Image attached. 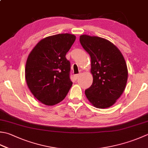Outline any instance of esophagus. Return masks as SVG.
I'll list each match as a JSON object with an SVG mask.
<instances>
[{
	"instance_id": "1",
	"label": "esophagus",
	"mask_w": 148,
	"mask_h": 148,
	"mask_svg": "<svg viewBox=\"0 0 148 148\" xmlns=\"http://www.w3.org/2000/svg\"><path fill=\"white\" fill-rule=\"evenodd\" d=\"M79 75H80V74H76V75H74V79H77V78H78V77L79 76Z\"/></svg>"
}]
</instances>
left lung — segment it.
Listing matches in <instances>:
<instances>
[{"label": "left lung", "instance_id": "obj_1", "mask_svg": "<svg viewBox=\"0 0 148 148\" xmlns=\"http://www.w3.org/2000/svg\"><path fill=\"white\" fill-rule=\"evenodd\" d=\"M81 45L91 58L93 83L85 95L97 108L112 106L121 97L128 79V69L122 53L108 40L83 34Z\"/></svg>", "mask_w": 148, "mask_h": 148}]
</instances>
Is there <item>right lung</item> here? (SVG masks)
I'll use <instances>...</instances> for the list:
<instances>
[{"mask_svg": "<svg viewBox=\"0 0 148 148\" xmlns=\"http://www.w3.org/2000/svg\"><path fill=\"white\" fill-rule=\"evenodd\" d=\"M76 40L65 33L40 40L29 54L25 77L28 88L42 103L53 106L65 99L72 85L66 54Z\"/></svg>", "mask_w": 148, "mask_h": 148, "instance_id": "obj_1", "label": "right lung"}]
</instances>
